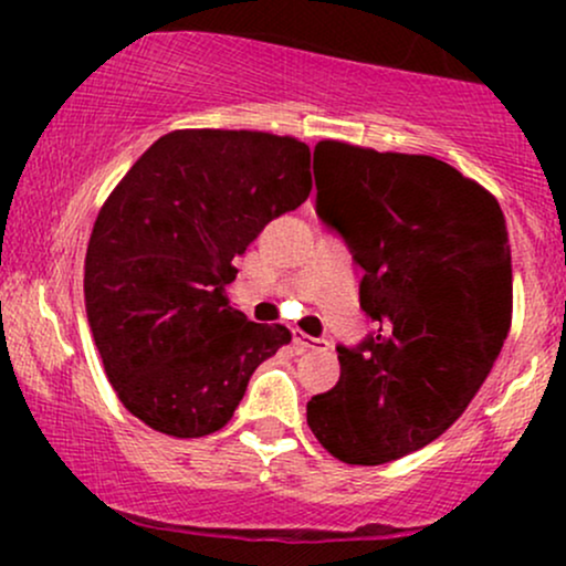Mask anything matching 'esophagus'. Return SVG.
Returning a JSON list of instances; mask_svg holds the SVG:
<instances>
[{"mask_svg": "<svg viewBox=\"0 0 566 566\" xmlns=\"http://www.w3.org/2000/svg\"><path fill=\"white\" fill-rule=\"evenodd\" d=\"M292 343H295L297 348H305V350H324L329 346V343L322 340V337H311L305 333H292Z\"/></svg>", "mask_w": 566, "mask_h": 566, "instance_id": "34e87169", "label": "esophagus"}]
</instances>
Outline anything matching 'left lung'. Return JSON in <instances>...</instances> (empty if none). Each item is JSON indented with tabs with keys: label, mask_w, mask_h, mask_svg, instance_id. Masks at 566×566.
<instances>
[{
	"label": "left lung",
	"mask_w": 566,
	"mask_h": 566,
	"mask_svg": "<svg viewBox=\"0 0 566 566\" xmlns=\"http://www.w3.org/2000/svg\"><path fill=\"white\" fill-rule=\"evenodd\" d=\"M333 184L316 212L365 269L378 333L337 348L340 380L311 396L308 428L333 458L382 465L450 428L511 329L513 276L497 199L447 161L319 140Z\"/></svg>",
	"instance_id": "1"
}]
</instances>
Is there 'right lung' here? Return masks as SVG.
<instances>
[{"mask_svg":"<svg viewBox=\"0 0 566 566\" xmlns=\"http://www.w3.org/2000/svg\"><path fill=\"white\" fill-rule=\"evenodd\" d=\"M311 186L303 140L252 129H172L129 167L84 258L87 322L127 412L178 439L229 423L292 337L229 303L233 261Z\"/></svg>","mask_w":566,"mask_h":566,"instance_id":"obj_1","label":"right lung"}]
</instances>
